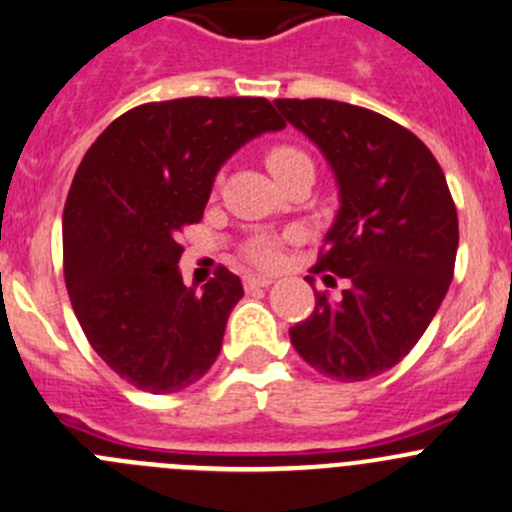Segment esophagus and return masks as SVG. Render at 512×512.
<instances>
[{
  "label": "esophagus",
  "instance_id": "obj_1",
  "mask_svg": "<svg viewBox=\"0 0 512 512\" xmlns=\"http://www.w3.org/2000/svg\"><path fill=\"white\" fill-rule=\"evenodd\" d=\"M270 285H272V277H265V275H247L245 277L247 290H255V287H270Z\"/></svg>",
  "mask_w": 512,
  "mask_h": 512
}]
</instances>
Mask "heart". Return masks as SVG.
Listing matches in <instances>:
<instances>
[{
	"label": "heart",
	"instance_id": "obj_1",
	"mask_svg": "<svg viewBox=\"0 0 512 512\" xmlns=\"http://www.w3.org/2000/svg\"><path fill=\"white\" fill-rule=\"evenodd\" d=\"M265 162L270 167L272 175L277 180H285L292 170H297L300 165H310V157L295 145H272L270 150L265 152ZM245 255L252 265L260 267H272L277 262V247L270 237H255V240L247 242Z\"/></svg>",
	"mask_w": 512,
	"mask_h": 512
}]
</instances>
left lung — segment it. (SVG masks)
<instances>
[{
  "instance_id": "8db88e82",
  "label": "left lung",
  "mask_w": 512,
  "mask_h": 512,
  "mask_svg": "<svg viewBox=\"0 0 512 512\" xmlns=\"http://www.w3.org/2000/svg\"><path fill=\"white\" fill-rule=\"evenodd\" d=\"M275 104L320 147L340 187L310 272L347 277L337 300L315 292V310L290 327V340L325 377L367 380L413 350L448 292L458 252L453 195L433 152L403 124L335 99Z\"/></svg>"
}]
</instances>
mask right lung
<instances>
[{"label":"right lung","mask_w":512,"mask_h":512,"mask_svg":"<svg viewBox=\"0 0 512 512\" xmlns=\"http://www.w3.org/2000/svg\"><path fill=\"white\" fill-rule=\"evenodd\" d=\"M265 97H182L124 112L94 140L62 217L64 282L89 345L122 380L162 395L190 388L222 350L240 277L182 282L180 232L202 220L232 152L282 130Z\"/></svg>","instance_id":"add662e5"}]
</instances>
